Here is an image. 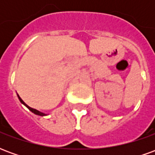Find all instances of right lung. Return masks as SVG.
I'll return each instance as SVG.
<instances>
[{
  "label": "right lung",
  "mask_w": 155,
  "mask_h": 155,
  "mask_svg": "<svg viewBox=\"0 0 155 155\" xmlns=\"http://www.w3.org/2000/svg\"><path fill=\"white\" fill-rule=\"evenodd\" d=\"M18 97H19V95H18ZM19 100H20V101L21 102L22 104H25V106H26V107L28 108L29 110H30L31 111V112H33L34 114H37V115H41V116H44V115H45V114H43V113H41V112H40V111L36 110H35V109H33V108H31V107H30V106H28V105H27V104H25V102H24V101H22L21 99V97H19Z\"/></svg>",
  "instance_id": "add662e5"
}]
</instances>
